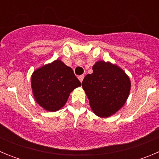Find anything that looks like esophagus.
I'll use <instances>...</instances> for the list:
<instances>
[{"mask_svg":"<svg viewBox=\"0 0 159 159\" xmlns=\"http://www.w3.org/2000/svg\"><path fill=\"white\" fill-rule=\"evenodd\" d=\"M84 75H81L79 76V80H80V81L81 83L83 82V80H84Z\"/></svg>","mask_w":159,"mask_h":159,"instance_id":"34e87169","label":"esophagus"}]
</instances>
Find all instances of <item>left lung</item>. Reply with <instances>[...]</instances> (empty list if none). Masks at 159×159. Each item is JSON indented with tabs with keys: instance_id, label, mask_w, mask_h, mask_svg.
Masks as SVG:
<instances>
[{
	"instance_id": "1",
	"label": "left lung",
	"mask_w": 159,
	"mask_h": 159,
	"mask_svg": "<svg viewBox=\"0 0 159 159\" xmlns=\"http://www.w3.org/2000/svg\"><path fill=\"white\" fill-rule=\"evenodd\" d=\"M93 72L84 77L82 86L96 116L108 117L120 109L128 98L130 81L118 66L99 61Z\"/></svg>"
}]
</instances>
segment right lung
I'll use <instances>...</instances> for the list:
<instances>
[{
  "label": "right lung",
  "mask_w": 159,
  "mask_h": 159,
  "mask_svg": "<svg viewBox=\"0 0 159 159\" xmlns=\"http://www.w3.org/2000/svg\"><path fill=\"white\" fill-rule=\"evenodd\" d=\"M31 83L37 103L49 111L64 106L70 93L81 85L71 67L59 60L36 70Z\"/></svg>",
  "instance_id": "right-lung-1"
}]
</instances>
